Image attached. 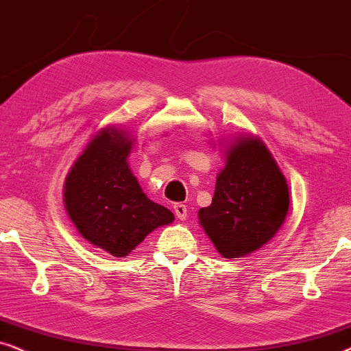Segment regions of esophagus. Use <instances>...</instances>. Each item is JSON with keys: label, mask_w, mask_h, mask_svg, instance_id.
Here are the masks:
<instances>
[{"label": "esophagus", "mask_w": 351, "mask_h": 351, "mask_svg": "<svg viewBox=\"0 0 351 351\" xmlns=\"http://www.w3.org/2000/svg\"><path fill=\"white\" fill-rule=\"evenodd\" d=\"M173 210H175V215L178 219H186V217H188V207L184 204H175L173 205Z\"/></svg>", "instance_id": "1"}]
</instances>
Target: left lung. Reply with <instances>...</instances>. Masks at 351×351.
I'll return each instance as SVG.
<instances>
[{"mask_svg": "<svg viewBox=\"0 0 351 351\" xmlns=\"http://www.w3.org/2000/svg\"><path fill=\"white\" fill-rule=\"evenodd\" d=\"M287 210L286 178L265 144L247 136L228 152L212 204L199 210V219L224 258H241L276 234Z\"/></svg>", "mask_w": 351, "mask_h": 351, "instance_id": "obj_1", "label": "left lung"}]
</instances>
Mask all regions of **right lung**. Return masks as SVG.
Segmentation results:
<instances>
[{"mask_svg":"<svg viewBox=\"0 0 351 351\" xmlns=\"http://www.w3.org/2000/svg\"><path fill=\"white\" fill-rule=\"evenodd\" d=\"M130 149L125 132L102 130L73 163L64 188L78 232L115 256L128 255L149 232L175 219L141 191L127 163Z\"/></svg>","mask_w":351,"mask_h":351,"instance_id":"right-lung-1","label":"right lung"}]
</instances>
